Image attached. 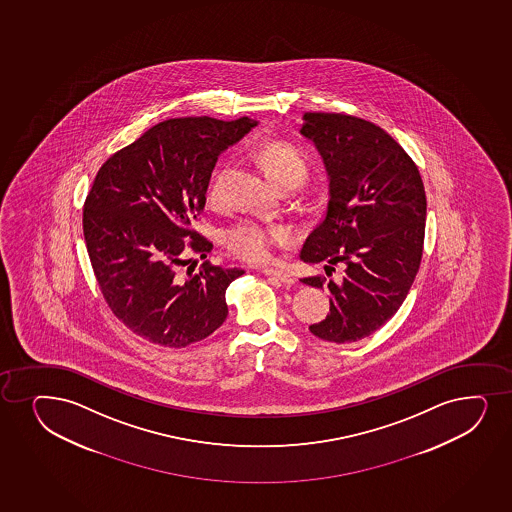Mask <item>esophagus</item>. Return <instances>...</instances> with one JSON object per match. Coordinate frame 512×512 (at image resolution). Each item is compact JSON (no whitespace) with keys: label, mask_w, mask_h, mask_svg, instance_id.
Returning a JSON list of instances; mask_svg holds the SVG:
<instances>
[{"label":"esophagus","mask_w":512,"mask_h":512,"mask_svg":"<svg viewBox=\"0 0 512 512\" xmlns=\"http://www.w3.org/2000/svg\"><path fill=\"white\" fill-rule=\"evenodd\" d=\"M265 277L273 278V280H277V282L283 283V285H292L294 283V278L290 277L288 273L280 270H273V268H265V270L261 271Z\"/></svg>","instance_id":"34e87169"}]
</instances>
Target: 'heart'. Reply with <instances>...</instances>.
Returning a JSON list of instances; mask_svg holds the SVG:
<instances>
[{
	"label": "heart",
	"mask_w": 512,
	"mask_h": 512,
	"mask_svg": "<svg viewBox=\"0 0 512 512\" xmlns=\"http://www.w3.org/2000/svg\"><path fill=\"white\" fill-rule=\"evenodd\" d=\"M258 159L265 169L266 176L270 177L277 186L294 184L295 188L302 184L307 176V162L304 155L297 148L273 141L258 148ZM222 198L220 176L213 177L208 188V200L218 203ZM288 241V230L282 225L261 224L256 220H242L224 230L222 242L225 249L237 258L246 259L251 263L268 261L277 244Z\"/></svg>",
	"instance_id": "b5f03b06"
}]
</instances>
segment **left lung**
Here are the masks:
<instances>
[{"instance_id": "obj_1", "label": "left lung", "mask_w": 512, "mask_h": 512, "mask_svg": "<svg viewBox=\"0 0 512 512\" xmlns=\"http://www.w3.org/2000/svg\"><path fill=\"white\" fill-rule=\"evenodd\" d=\"M300 135L316 147L328 174V206L300 259L345 265L341 282L304 278L328 288V316L309 326L333 343L371 336L393 318L417 277L427 200L417 165L393 136L364 119L306 112Z\"/></svg>"}]
</instances>
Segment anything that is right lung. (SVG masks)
I'll use <instances>...</instances> for the list:
<instances>
[{
	"instance_id": "right-lung-1",
	"label": "right lung",
	"mask_w": 512,
	"mask_h": 512,
	"mask_svg": "<svg viewBox=\"0 0 512 512\" xmlns=\"http://www.w3.org/2000/svg\"><path fill=\"white\" fill-rule=\"evenodd\" d=\"M258 126L251 118L167 119L100 167L83 210V234L100 290L126 328L160 347L205 340L227 319L225 290L241 268L208 261L188 277L186 241L206 258L212 242L191 230L205 208L218 155Z\"/></svg>"
}]
</instances>
